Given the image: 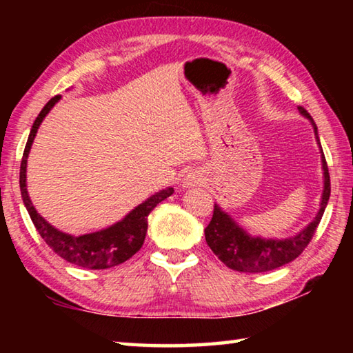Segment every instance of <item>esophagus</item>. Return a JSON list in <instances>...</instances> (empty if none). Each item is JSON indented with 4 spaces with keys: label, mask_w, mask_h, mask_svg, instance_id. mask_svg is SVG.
I'll list each match as a JSON object with an SVG mask.
<instances>
[{
    "label": "esophagus",
    "mask_w": 353,
    "mask_h": 353,
    "mask_svg": "<svg viewBox=\"0 0 353 353\" xmlns=\"http://www.w3.org/2000/svg\"><path fill=\"white\" fill-rule=\"evenodd\" d=\"M202 182H204V177H202L199 172L191 171V172H188V174L182 179V187H187V188L199 187Z\"/></svg>",
    "instance_id": "esophagus-1"
}]
</instances>
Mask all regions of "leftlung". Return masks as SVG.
I'll return each instance as SVG.
<instances>
[{
    "label": "left lung",
    "instance_id": "obj_1",
    "mask_svg": "<svg viewBox=\"0 0 353 353\" xmlns=\"http://www.w3.org/2000/svg\"><path fill=\"white\" fill-rule=\"evenodd\" d=\"M297 109L301 115L312 123L321 151L324 190L321 194L319 210L313 221H310L296 235L277 240V238H263L248 234L229 213L224 212L218 204H214L213 218L210 224L205 227V241L213 254L230 270L238 272H266L277 270V268L297 259L313 238L316 227L319 225L322 214H324L328 198H330V176H328L327 162L313 118L303 107H297Z\"/></svg>",
    "mask_w": 353,
    "mask_h": 353
}]
</instances>
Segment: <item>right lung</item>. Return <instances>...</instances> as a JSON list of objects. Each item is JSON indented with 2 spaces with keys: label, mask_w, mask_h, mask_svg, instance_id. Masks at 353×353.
<instances>
[{
  "label": "right lung",
  "mask_w": 353,
  "mask_h": 353,
  "mask_svg": "<svg viewBox=\"0 0 353 353\" xmlns=\"http://www.w3.org/2000/svg\"><path fill=\"white\" fill-rule=\"evenodd\" d=\"M61 98V94H57V97L48 101V104L41 109L39 117L35 118V121L32 124L31 134H29L20 166L21 198L23 202H25V207L29 216L32 219L35 229L39 230L40 236L43 238L48 246L54 250L59 256H62L63 260L73 263L76 266L87 268V270H107V268L121 265V263L129 260L130 256L139 252L148 232V214L154 210L155 205L160 204V202L165 201L166 198H170V196L174 193V190L168 187L157 191L155 194L149 196L146 201H143L140 205L132 208L121 221L105 227V229L92 232V234H83L79 236L70 235L48 223V221L35 210L32 201L28 194L26 168L28 155L29 151H31V146L35 135H37L40 124Z\"/></svg>",
  "instance_id": "right-lung-1"
}]
</instances>
